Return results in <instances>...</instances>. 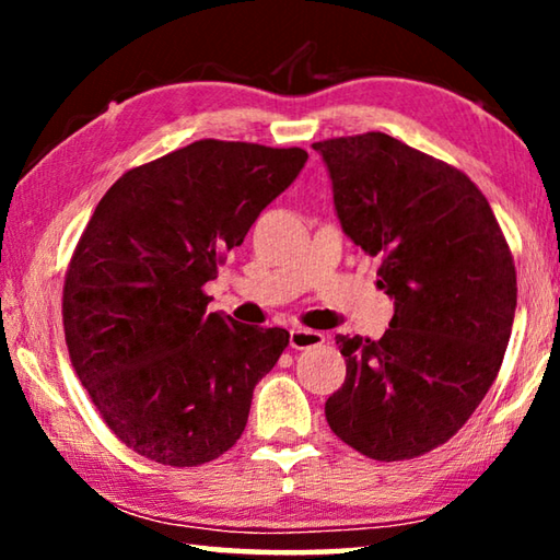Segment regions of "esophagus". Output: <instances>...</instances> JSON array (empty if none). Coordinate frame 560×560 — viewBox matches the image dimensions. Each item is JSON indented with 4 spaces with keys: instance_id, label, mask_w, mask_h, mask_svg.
<instances>
[{
    "instance_id": "esophagus-1",
    "label": "esophagus",
    "mask_w": 560,
    "mask_h": 560,
    "mask_svg": "<svg viewBox=\"0 0 560 560\" xmlns=\"http://www.w3.org/2000/svg\"><path fill=\"white\" fill-rule=\"evenodd\" d=\"M324 340H326L324 334H318V330H308V328H291V334H289V346L296 350L318 348Z\"/></svg>"
}]
</instances>
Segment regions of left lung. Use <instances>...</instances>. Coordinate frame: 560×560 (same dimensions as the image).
Instances as JSON below:
<instances>
[{"label": "left lung", "mask_w": 560, "mask_h": 560, "mask_svg": "<svg viewBox=\"0 0 560 560\" xmlns=\"http://www.w3.org/2000/svg\"><path fill=\"white\" fill-rule=\"evenodd\" d=\"M340 226L381 257L395 299L381 340L336 336L346 383L326 400L340 440L377 462L412 459L462 430L504 360L516 267L481 189L442 160L385 132L328 138Z\"/></svg>", "instance_id": "8db88e82"}]
</instances>
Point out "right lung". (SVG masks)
Wrapping results in <instances>:
<instances>
[{
	"instance_id": "obj_1",
	"label": "right lung",
	"mask_w": 560,
	"mask_h": 560,
	"mask_svg": "<svg viewBox=\"0 0 560 560\" xmlns=\"http://www.w3.org/2000/svg\"><path fill=\"white\" fill-rule=\"evenodd\" d=\"M308 153L197 140L120 175L63 281V336L103 422L140 457L200 467L242 438L289 330L207 314L205 283Z\"/></svg>"
}]
</instances>
